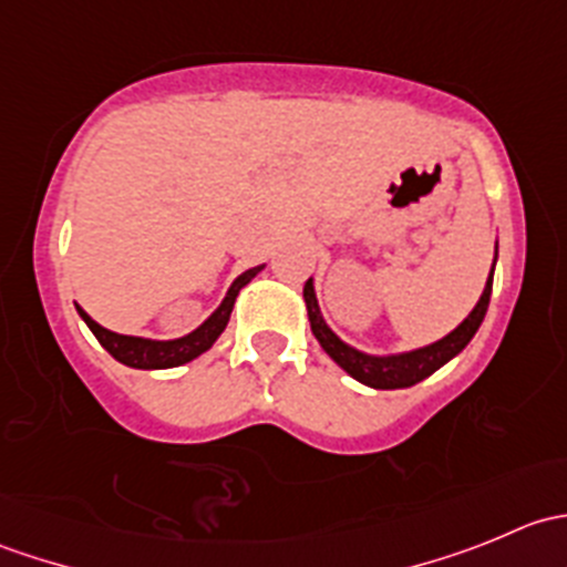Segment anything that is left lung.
Segmentation results:
<instances>
[{
	"mask_svg": "<svg viewBox=\"0 0 567 567\" xmlns=\"http://www.w3.org/2000/svg\"><path fill=\"white\" fill-rule=\"evenodd\" d=\"M494 266H496V257H494ZM494 266H491L488 282H485V290L483 296H480L477 305H474V310L468 312V316L463 318L447 337L431 342V346H422V348H414V351H400V353H368L348 346L346 340H340V334H334L331 326L326 323L323 316H320L316 282H312L310 277L305 285V301H307V312H310L312 334H316L320 348H323V351L329 353V357L334 359V362L340 364L351 379H357L359 384L373 386V390H405V386H414L420 384V381H425L427 375L436 373L439 368H444L450 359L458 357L463 348L468 346V340L477 334L480 323H483L485 312H488L491 288H494Z\"/></svg>",
	"mask_w": 567,
	"mask_h": 567,
	"instance_id": "left-lung-1",
	"label": "left lung"
}]
</instances>
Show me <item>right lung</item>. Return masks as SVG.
<instances>
[{
  "label": "right lung",
  "mask_w": 567,
  "mask_h": 567,
  "mask_svg": "<svg viewBox=\"0 0 567 567\" xmlns=\"http://www.w3.org/2000/svg\"><path fill=\"white\" fill-rule=\"evenodd\" d=\"M262 268H266V262H262V266L247 268L241 277H236V282L230 285V290H227L225 299H221V305L216 307V310L210 312V316L205 318L197 329L188 331V334H183V337H175V340H151V337L117 334V331H109L101 323H95V320L90 318L79 305H76V312L82 316L84 323L90 326V331L99 337L101 346H104L120 364H128V368H136V370L181 368V364L197 359L199 353H205L216 340H219V334L225 331L227 320H230V312H233V305H236L238 290H241L244 285H249L251 279L262 271Z\"/></svg>",
  "instance_id": "1"
}]
</instances>
